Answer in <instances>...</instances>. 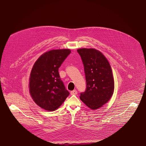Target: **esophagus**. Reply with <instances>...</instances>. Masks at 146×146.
I'll list each match as a JSON object with an SVG mask.
<instances>
[{"instance_id":"1","label":"esophagus","mask_w":146,"mask_h":146,"mask_svg":"<svg viewBox=\"0 0 146 146\" xmlns=\"http://www.w3.org/2000/svg\"><path fill=\"white\" fill-rule=\"evenodd\" d=\"M70 94L72 95H76L77 94V91L76 90H73V91L70 92Z\"/></svg>"}]
</instances>
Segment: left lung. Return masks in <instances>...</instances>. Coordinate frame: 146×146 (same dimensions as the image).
<instances>
[{"mask_svg":"<svg viewBox=\"0 0 146 146\" xmlns=\"http://www.w3.org/2000/svg\"><path fill=\"white\" fill-rule=\"evenodd\" d=\"M86 75L87 88L80 94V99L92 110L101 108L113 94L114 82L112 70L106 57L94 48H80Z\"/></svg>","mask_w":146,"mask_h":146,"instance_id":"1","label":"left lung"}]
</instances>
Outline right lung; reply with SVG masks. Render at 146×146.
Segmentation results:
<instances>
[{"instance_id":"add662e5","label":"right lung","mask_w":146,"mask_h":146,"mask_svg":"<svg viewBox=\"0 0 146 146\" xmlns=\"http://www.w3.org/2000/svg\"><path fill=\"white\" fill-rule=\"evenodd\" d=\"M70 52L69 49L52 50L41 55L35 63L30 75L29 92L41 108L54 111L69 96L58 69Z\"/></svg>"}]
</instances>
